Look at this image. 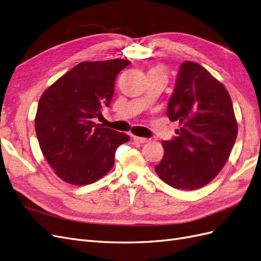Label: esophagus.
<instances>
[{
	"label": "esophagus",
	"instance_id": "esophagus-1",
	"mask_svg": "<svg viewBox=\"0 0 261 261\" xmlns=\"http://www.w3.org/2000/svg\"><path fill=\"white\" fill-rule=\"evenodd\" d=\"M134 140L137 141V143H140V144H146V143H148V141H149L150 139H148V138H144V137H137V136H134Z\"/></svg>",
	"mask_w": 261,
	"mask_h": 261
}]
</instances>
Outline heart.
<instances>
[{
	"label": "heart",
	"mask_w": 261,
	"mask_h": 261,
	"mask_svg": "<svg viewBox=\"0 0 261 261\" xmlns=\"http://www.w3.org/2000/svg\"><path fill=\"white\" fill-rule=\"evenodd\" d=\"M149 72H156V73H162V70L160 69V68H158V67H154V68H151L149 70Z\"/></svg>",
	"instance_id": "b5f03b06"
}]
</instances>
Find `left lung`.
Segmentation results:
<instances>
[{"mask_svg": "<svg viewBox=\"0 0 261 261\" xmlns=\"http://www.w3.org/2000/svg\"><path fill=\"white\" fill-rule=\"evenodd\" d=\"M167 114L180 128L164 140V155L155 172L168 185L197 189L222 170L238 136V123L230 94L198 63L179 67Z\"/></svg>", "mask_w": 261, "mask_h": 261, "instance_id": "8db88e82", "label": "left lung"}]
</instances>
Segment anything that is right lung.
Here are the masks:
<instances>
[{"label":"right lung","instance_id":"right-lung-1","mask_svg":"<svg viewBox=\"0 0 261 261\" xmlns=\"http://www.w3.org/2000/svg\"><path fill=\"white\" fill-rule=\"evenodd\" d=\"M129 64L122 59L80 63L39 100V145L55 174L67 183L87 185L105 176L114 165L117 147L129 140L126 134L93 122L110 107L115 78Z\"/></svg>","mask_w":261,"mask_h":261}]
</instances>
